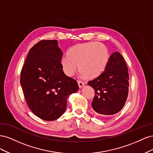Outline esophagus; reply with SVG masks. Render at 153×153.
I'll use <instances>...</instances> for the list:
<instances>
[{"label": "esophagus", "mask_w": 153, "mask_h": 153, "mask_svg": "<svg viewBox=\"0 0 153 153\" xmlns=\"http://www.w3.org/2000/svg\"><path fill=\"white\" fill-rule=\"evenodd\" d=\"M77 82H78V87H79V88H82L85 84L84 82L80 81V80H78Z\"/></svg>", "instance_id": "esophagus-1"}]
</instances>
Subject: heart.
Masks as SVG:
<instances>
[{"label":"heart","mask_w":153,"mask_h":153,"mask_svg":"<svg viewBox=\"0 0 153 153\" xmlns=\"http://www.w3.org/2000/svg\"><path fill=\"white\" fill-rule=\"evenodd\" d=\"M107 48L101 43L89 42L78 44L69 50L68 57L61 64L64 72L71 76L76 70L86 79H93L103 73L108 63Z\"/></svg>","instance_id":"heart-1"}]
</instances>
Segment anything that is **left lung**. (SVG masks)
Instances as JSON below:
<instances>
[{
	"label": "left lung",
	"instance_id": "obj_1",
	"mask_svg": "<svg viewBox=\"0 0 153 153\" xmlns=\"http://www.w3.org/2000/svg\"><path fill=\"white\" fill-rule=\"evenodd\" d=\"M87 84L94 89L92 106L101 116L114 115L124 106L128 95L129 73L119 52L110 56L105 71Z\"/></svg>",
	"mask_w": 153,
	"mask_h": 153
}]
</instances>
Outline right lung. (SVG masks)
<instances>
[{"mask_svg": "<svg viewBox=\"0 0 153 153\" xmlns=\"http://www.w3.org/2000/svg\"><path fill=\"white\" fill-rule=\"evenodd\" d=\"M57 40H41L29 50L20 84L26 102L36 116L54 121L65 112L68 96L78 90L77 82L64 73Z\"/></svg>", "mask_w": 153, "mask_h": 153, "instance_id": "add662e5", "label": "right lung"}]
</instances>
